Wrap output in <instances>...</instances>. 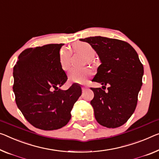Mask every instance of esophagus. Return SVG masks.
I'll list each match as a JSON object with an SVG mask.
<instances>
[{
    "label": "esophagus",
    "instance_id": "esophagus-1",
    "mask_svg": "<svg viewBox=\"0 0 159 159\" xmlns=\"http://www.w3.org/2000/svg\"><path fill=\"white\" fill-rule=\"evenodd\" d=\"M82 91H85V90H87L88 89V86H87V85H83L82 87Z\"/></svg>",
    "mask_w": 159,
    "mask_h": 159
}]
</instances>
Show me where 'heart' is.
I'll return each mask as SVG.
<instances>
[{
	"label": "heart",
	"instance_id": "1",
	"mask_svg": "<svg viewBox=\"0 0 159 159\" xmlns=\"http://www.w3.org/2000/svg\"><path fill=\"white\" fill-rule=\"evenodd\" d=\"M72 48L76 52L82 54L87 59V62H90L95 55V50L92 46L86 42H76L72 45ZM70 57L71 52L68 49L62 48L60 52L59 59L62 68L67 70L70 66ZM92 75V70L89 68L75 67L69 72V79L73 82L84 83L88 77Z\"/></svg>",
	"mask_w": 159,
	"mask_h": 159
}]
</instances>
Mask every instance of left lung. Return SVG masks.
Here are the masks:
<instances>
[{
  "mask_svg": "<svg viewBox=\"0 0 159 159\" xmlns=\"http://www.w3.org/2000/svg\"><path fill=\"white\" fill-rule=\"evenodd\" d=\"M90 44L102 64L92 82L102 88L91 87L94 92L92 106L97 121L107 128L119 127L135 111L142 85L143 67L130 44L118 39L95 36L80 39Z\"/></svg>",
  "mask_w": 159,
  "mask_h": 159,
  "instance_id": "left-lung-1",
  "label": "left lung"
}]
</instances>
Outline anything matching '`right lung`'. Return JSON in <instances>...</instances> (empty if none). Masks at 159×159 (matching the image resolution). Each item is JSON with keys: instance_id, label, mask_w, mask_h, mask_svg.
Listing matches in <instances>:
<instances>
[{"instance_id": "right-lung-1", "label": "right lung", "mask_w": 159, "mask_h": 159, "mask_svg": "<svg viewBox=\"0 0 159 159\" xmlns=\"http://www.w3.org/2000/svg\"><path fill=\"white\" fill-rule=\"evenodd\" d=\"M63 45L25 49L13 68L17 106L29 123L43 130L65 126L71 119L73 105L82 94V88L77 84L67 90L59 89L67 80L59 59Z\"/></svg>"}]
</instances>
